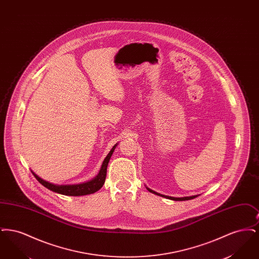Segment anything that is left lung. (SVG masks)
Masks as SVG:
<instances>
[{"mask_svg":"<svg viewBox=\"0 0 259 259\" xmlns=\"http://www.w3.org/2000/svg\"><path fill=\"white\" fill-rule=\"evenodd\" d=\"M147 189H148L149 192H151V193H153V194H156V195H158V196L167 198V199H170V200H174V201H186V200L194 199V198H196L198 196V195H193V196H186V197H172V196H166V195L160 194V193H158V192H156V191H154V190H152V189H150V188H148V187H147Z\"/></svg>","mask_w":259,"mask_h":259,"instance_id":"1","label":"left lung"}]
</instances>
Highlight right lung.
Returning <instances> with one entry per match:
<instances>
[{
	"instance_id": "1",
	"label": "right lung",
	"mask_w": 259,
	"mask_h": 259,
	"mask_svg": "<svg viewBox=\"0 0 259 259\" xmlns=\"http://www.w3.org/2000/svg\"><path fill=\"white\" fill-rule=\"evenodd\" d=\"M117 145L118 144H115L112 147L111 151L107 155V157L103 161V164L101 166L98 175L94 179L85 182V183L75 184V185H55V184H52L48 181L42 180L33 171L32 172L41 185L55 193L67 195V196H83V195L92 194V193H95L96 191H98L99 189L105 184V180H106V176H107V167H108L109 161L111 159V155Z\"/></svg>"
}]
</instances>
